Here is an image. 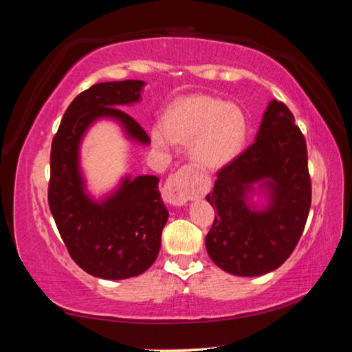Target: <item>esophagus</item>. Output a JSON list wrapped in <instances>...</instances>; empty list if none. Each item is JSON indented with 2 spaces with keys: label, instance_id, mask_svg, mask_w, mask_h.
Instances as JSON below:
<instances>
[{
  "label": "esophagus",
  "instance_id": "1",
  "mask_svg": "<svg viewBox=\"0 0 352 352\" xmlns=\"http://www.w3.org/2000/svg\"><path fill=\"white\" fill-rule=\"evenodd\" d=\"M189 169L182 168L175 174H172L163 188V197L169 205L182 206L190 199V189L188 184Z\"/></svg>",
  "mask_w": 352,
  "mask_h": 352
}]
</instances>
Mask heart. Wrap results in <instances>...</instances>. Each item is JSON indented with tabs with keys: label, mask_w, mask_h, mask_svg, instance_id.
<instances>
[{
	"label": "heart",
	"mask_w": 352,
	"mask_h": 352,
	"mask_svg": "<svg viewBox=\"0 0 352 352\" xmlns=\"http://www.w3.org/2000/svg\"><path fill=\"white\" fill-rule=\"evenodd\" d=\"M248 118L239 105L194 94L175 100L151 130L153 144L168 151L189 142V155L205 169H220L239 157L248 138Z\"/></svg>",
	"instance_id": "heart-1"
}]
</instances>
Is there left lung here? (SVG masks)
<instances>
[{
  "instance_id": "1",
  "label": "left lung",
  "mask_w": 352,
  "mask_h": 352,
  "mask_svg": "<svg viewBox=\"0 0 352 352\" xmlns=\"http://www.w3.org/2000/svg\"><path fill=\"white\" fill-rule=\"evenodd\" d=\"M206 200L217 211L205 239L214 264L250 278L284 264L311 208L306 140L287 105L270 100L256 141L217 172Z\"/></svg>"
}]
</instances>
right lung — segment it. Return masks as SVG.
I'll return each mask as SVG.
<instances>
[{"mask_svg":"<svg viewBox=\"0 0 352 352\" xmlns=\"http://www.w3.org/2000/svg\"><path fill=\"white\" fill-rule=\"evenodd\" d=\"M144 87L142 80L90 87L69 104L52 140L47 201L58 233L82 270L113 281L138 276L153 264L169 212L155 175L127 174L109 192L94 197L87 186L80 148L99 121L118 124L133 144H151L140 124L119 109L138 104Z\"/></svg>","mask_w":352,"mask_h":352,"instance_id":"obj_1","label":"right lung"}]
</instances>
